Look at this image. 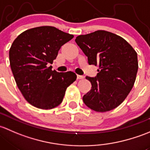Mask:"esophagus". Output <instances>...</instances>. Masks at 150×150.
<instances>
[{
  "instance_id": "esophagus-1",
  "label": "esophagus",
  "mask_w": 150,
  "mask_h": 150,
  "mask_svg": "<svg viewBox=\"0 0 150 150\" xmlns=\"http://www.w3.org/2000/svg\"><path fill=\"white\" fill-rule=\"evenodd\" d=\"M84 78V76L77 74V79H82Z\"/></svg>"
}]
</instances>
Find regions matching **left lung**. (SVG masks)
<instances>
[{
	"label": "left lung",
	"mask_w": 150,
	"mask_h": 150,
	"mask_svg": "<svg viewBox=\"0 0 150 150\" xmlns=\"http://www.w3.org/2000/svg\"><path fill=\"white\" fill-rule=\"evenodd\" d=\"M75 41L87 57L89 64L99 66L96 76H86L92 87L83 97L84 104L101 112L117 108L135 82L137 52L121 37L104 30L79 35Z\"/></svg>",
	"instance_id": "left-lung-1"
}]
</instances>
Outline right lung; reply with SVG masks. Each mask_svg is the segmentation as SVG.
Here are the masks:
<instances>
[{
	"instance_id": "obj_1",
	"label": "right lung",
	"mask_w": 150,
	"mask_h": 150,
	"mask_svg": "<svg viewBox=\"0 0 150 150\" xmlns=\"http://www.w3.org/2000/svg\"><path fill=\"white\" fill-rule=\"evenodd\" d=\"M74 35L50 26L32 28L20 34L12 43L9 61L15 81L29 103L48 110L59 105L66 89L76 79L72 71H52L53 60Z\"/></svg>"
}]
</instances>
